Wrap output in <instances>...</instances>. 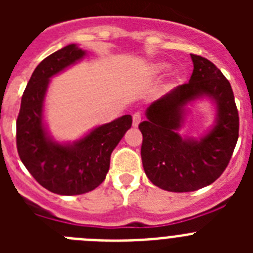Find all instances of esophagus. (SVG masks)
Instances as JSON below:
<instances>
[{"instance_id":"1","label":"esophagus","mask_w":253,"mask_h":253,"mask_svg":"<svg viewBox=\"0 0 253 253\" xmlns=\"http://www.w3.org/2000/svg\"><path fill=\"white\" fill-rule=\"evenodd\" d=\"M140 122H142V114L140 113L134 114L133 115V126H138Z\"/></svg>"}]
</instances>
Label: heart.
Wrapping results in <instances>:
<instances>
[{
  "label": "heart",
  "mask_w": 253,
  "mask_h": 253,
  "mask_svg": "<svg viewBox=\"0 0 253 253\" xmlns=\"http://www.w3.org/2000/svg\"><path fill=\"white\" fill-rule=\"evenodd\" d=\"M167 68H169V66H167V64H157V66L154 67V71H156L157 73H162V72H165Z\"/></svg>",
  "instance_id": "b5f03b06"
}]
</instances>
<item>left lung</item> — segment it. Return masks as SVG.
<instances>
[{
  "label": "left lung",
  "mask_w": 253,
  "mask_h": 253,
  "mask_svg": "<svg viewBox=\"0 0 253 253\" xmlns=\"http://www.w3.org/2000/svg\"><path fill=\"white\" fill-rule=\"evenodd\" d=\"M193 75L187 84L152 102L139 124L143 169L152 184L167 191L189 193L213 184L231 161L238 140L240 118L229 81L207 58L191 54ZM209 97L216 104V123L199 141L182 138L184 107Z\"/></svg>",
  "instance_id": "1"
}]
</instances>
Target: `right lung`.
<instances>
[{
    "mask_svg": "<svg viewBox=\"0 0 253 253\" xmlns=\"http://www.w3.org/2000/svg\"><path fill=\"white\" fill-rule=\"evenodd\" d=\"M84 55V49L69 44L42 60L24 91L16 120L20 160L42 186L58 195H81L99 186L110 167L111 152L131 126V116L123 115L73 143L50 138L43 122L49 80Z\"/></svg>",
    "mask_w": 253,
    "mask_h": 253,
    "instance_id": "add662e5",
    "label": "right lung"
}]
</instances>
